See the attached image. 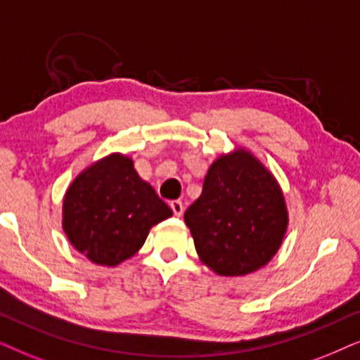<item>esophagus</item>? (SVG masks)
I'll return each instance as SVG.
<instances>
[{
  "label": "esophagus",
  "mask_w": 360,
  "mask_h": 360,
  "mask_svg": "<svg viewBox=\"0 0 360 360\" xmlns=\"http://www.w3.org/2000/svg\"><path fill=\"white\" fill-rule=\"evenodd\" d=\"M169 205H171L172 212H174L176 217H181V215H183V212H184V204L181 202V200H171Z\"/></svg>",
  "instance_id": "34e87169"
}]
</instances>
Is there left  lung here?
<instances>
[{"instance_id": "8db88e82", "label": "left lung", "mask_w": 360, "mask_h": 360, "mask_svg": "<svg viewBox=\"0 0 360 360\" xmlns=\"http://www.w3.org/2000/svg\"><path fill=\"white\" fill-rule=\"evenodd\" d=\"M184 220L205 266L220 276H243L275 257L288 209L273 172L252 151L236 148L210 165Z\"/></svg>"}]
</instances>
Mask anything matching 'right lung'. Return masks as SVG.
Wrapping results in <instances>:
<instances>
[{"label":"right lung","instance_id":"right-lung-1","mask_svg":"<svg viewBox=\"0 0 360 360\" xmlns=\"http://www.w3.org/2000/svg\"><path fill=\"white\" fill-rule=\"evenodd\" d=\"M172 210L122 153L95 161L72 181L62 202V229L95 265L117 266L145 243Z\"/></svg>","mask_w":360,"mask_h":360}]
</instances>
